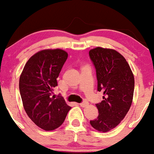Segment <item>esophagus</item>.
<instances>
[{"label": "esophagus", "mask_w": 154, "mask_h": 154, "mask_svg": "<svg viewBox=\"0 0 154 154\" xmlns=\"http://www.w3.org/2000/svg\"><path fill=\"white\" fill-rule=\"evenodd\" d=\"M79 106H80L81 107L85 108V107H86V106H88V102H84V103H80V104H79Z\"/></svg>", "instance_id": "34e87169"}]
</instances>
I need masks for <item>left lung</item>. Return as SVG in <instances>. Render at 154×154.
<instances>
[{
    "instance_id": "1",
    "label": "left lung",
    "mask_w": 154,
    "mask_h": 154,
    "mask_svg": "<svg viewBox=\"0 0 154 154\" xmlns=\"http://www.w3.org/2000/svg\"><path fill=\"white\" fill-rule=\"evenodd\" d=\"M89 55L96 68L97 90L104 95L96 105L98 117L90 123L96 130L106 132L115 128L130 109L134 75L127 60L116 50L97 47L90 50Z\"/></svg>"
}]
</instances>
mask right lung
I'll list each match as a JSON object with an SVG mask.
<instances>
[{
    "instance_id": "add662e5",
    "label": "right lung",
    "mask_w": 154,
    "mask_h": 154,
    "mask_svg": "<svg viewBox=\"0 0 154 154\" xmlns=\"http://www.w3.org/2000/svg\"><path fill=\"white\" fill-rule=\"evenodd\" d=\"M68 54L60 48L41 50L29 58L19 78V91L27 116L45 131L58 128L70 106L51 97Z\"/></svg>"
}]
</instances>
